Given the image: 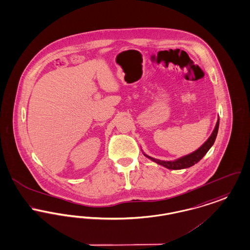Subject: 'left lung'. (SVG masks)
I'll return each mask as SVG.
<instances>
[{
	"label": "left lung",
	"instance_id": "obj_1",
	"mask_svg": "<svg viewBox=\"0 0 250 250\" xmlns=\"http://www.w3.org/2000/svg\"><path fill=\"white\" fill-rule=\"evenodd\" d=\"M218 127H219V119L216 123V125H215V128L213 130V132L211 133L210 137L207 140L205 144L200 147L199 149H197L196 151H194L193 153H191L190 155H187L181 159H178L175 162H163V161H160V160H155L153 158H150L148 157L149 159H151L152 161L161 164L162 166L168 168V169H172V170H180V169H185V168H188V167H191L192 165H194L195 163L199 162L206 154L207 152L209 150V148L212 146V145L214 144L215 142V139H216V136H217V132H218Z\"/></svg>",
	"mask_w": 250,
	"mask_h": 250
}]
</instances>
